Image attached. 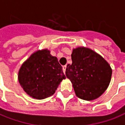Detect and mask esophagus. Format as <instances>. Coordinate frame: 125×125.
Segmentation results:
<instances>
[{
    "mask_svg": "<svg viewBox=\"0 0 125 125\" xmlns=\"http://www.w3.org/2000/svg\"><path fill=\"white\" fill-rule=\"evenodd\" d=\"M62 68H63V73H65V70H66V65H63Z\"/></svg>",
    "mask_w": 125,
    "mask_h": 125,
    "instance_id": "1",
    "label": "esophagus"
}]
</instances>
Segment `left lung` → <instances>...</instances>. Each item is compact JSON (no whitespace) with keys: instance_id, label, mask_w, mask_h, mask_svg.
Returning a JSON list of instances; mask_svg holds the SVG:
<instances>
[{"instance_id":"left-lung-1","label":"left lung","mask_w":125,"mask_h":125,"mask_svg":"<svg viewBox=\"0 0 125 125\" xmlns=\"http://www.w3.org/2000/svg\"><path fill=\"white\" fill-rule=\"evenodd\" d=\"M72 63L65 70L78 97L91 101L102 95L109 86L112 77L110 65L99 53L89 48L73 49Z\"/></svg>"}]
</instances>
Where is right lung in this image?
Instances as JSON below:
<instances>
[{"label": "right lung", "mask_w": 125, "mask_h": 125, "mask_svg": "<svg viewBox=\"0 0 125 125\" xmlns=\"http://www.w3.org/2000/svg\"><path fill=\"white\" fill-rule=\"evenodd\" d=\"M65 76L56 57L48 49L34 52L21 65L18 81L32 98L43 99L53 95Z\"/></svg>", "instance_id": "1"}]
</instances>
